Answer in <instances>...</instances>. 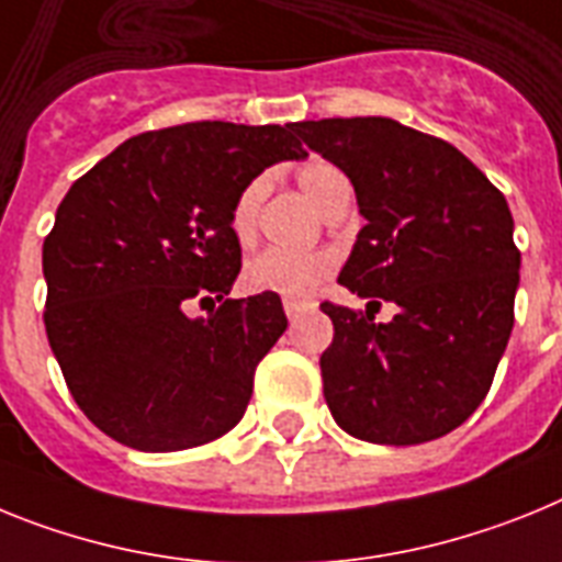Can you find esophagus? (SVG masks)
<instances>
[{
	"instance_id": "esophagus-1",
	"label": "esophagus",
	"mask_w": 562,
	"mask_h": 562,
	"mask_svg": "<svg viewBox=\"0 0 562 562\" xmlns=\"http://www.w3.org/2000/svg\"><path fill=\"white\" fill-rule=\"evenodd\" d=\"M282 308H285V316H288V319H291V322H296V319H300V316H302V314H305V311H308V308H311V305H308V302H296V300H285V305H282Z\"/></svg>"
}]
</instances>
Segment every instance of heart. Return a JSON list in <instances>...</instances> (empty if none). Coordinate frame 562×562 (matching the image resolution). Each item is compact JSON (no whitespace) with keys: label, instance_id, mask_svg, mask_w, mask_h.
<instances>
[{"label":"heart","instance_id":"1","mask_svg":"<svg viewBox=\"0 0 562 562\" xmlns=\"http://www.w3.org/2000/svg\"><path fill=\"white\" fill-rule=\"evenodd\" d=\"M296 183L322 214H328L339 200L350 198V180L330 160H308L296 169ZM268 192V175H257L237 192L228 212V226L240 243H251L257 232L262 198ZM336 257L325 248L314 251H288V248H266L254 254L243 268V285L251 294H274L282 300H308L316 288L334 274Z\"/></svg>","mask_w":562,"mask_h":562}]
</instances>
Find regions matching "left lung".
Segmentation results:
<instances>
[{"instance_id":"8db88e82","label":"left lung","mask_w":562,"mask_h":562,"mask_svg":"<svg viewBox=\"0 0 562 562\" xmlns=\"http://www.w3.org/2000/svg\"><path fill=\"white\" fill-rule=\"evenodd\" d=\"M296 135L356 189L362 226L322 353L325 402L353 438L409 447L461 427L484 402L515 325L520 251L512 212L452 144L393 119L300 121ZM397 305L375 323L373 304Z\"/></svg>"}]
</instances>
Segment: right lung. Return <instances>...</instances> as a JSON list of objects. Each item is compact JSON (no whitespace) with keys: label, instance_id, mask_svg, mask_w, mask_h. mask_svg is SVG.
<instances>
[{"label":"right lung","instance_id":"add662e5","mask_svg":"<svg viewBox=\"0 0 562 562\" xmlns=\"http://www.w3.org/2000/svg\"><path fill=\"white\" fill-rule=\"evenodd\" d=\"M294 124L194 121L140 133L81 175L45 237V328L101 432L175 452L240 422L254 370L288 328L280 296L226 300L240 274L228 212L248 180L305 158ZM221 301L206 321L192 304Z\"/></svg>","mask_w":562,"mask_h":562}]
</instances>
